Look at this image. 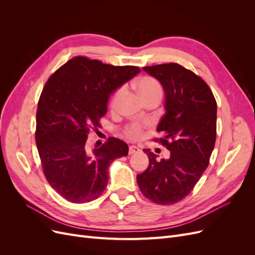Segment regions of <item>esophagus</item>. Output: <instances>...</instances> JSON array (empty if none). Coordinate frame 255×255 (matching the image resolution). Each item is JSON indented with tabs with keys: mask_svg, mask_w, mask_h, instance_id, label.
I'll return each instance as SVG.
<instances>
[{
	"mask_svg": "<svg viewBox=\"0 0 255 255\" xmlns=\"http://www.w3.org/2000/svg\"><path fill=\"white\" fill-rule=\"evenodd\" d=\"M138 152H140L139 148H137L136 145H129L128 154H134V153H138Z\"/></svg>",
	"mask_w": 255,
	"mask_h": 255,
	"instance_id": "1",
	"label": "esophagus"
}]
</instances>
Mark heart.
<instances>
[{"label":"heart","mask_w":255,"mask_h":255,"mask_svg":"<svg viewBox=\"0 0 255 255\" xmlns=\"http://www.w3.org/2000/svg\"><path fill=\"white\" fill-rule=\"evenodd\" d=\"M136 88L138 94H139L140 98L142 100L149 98L151 96H160L161 95V89L159 84L151 78H142L141 80L138 81ZM123 92H125V89L122 87L116 89L113 95L110 98V107L112 110H115L117 107V104L119 102L120 98L122 97ZM143 133V126L141 123L138 122H133L128 125L125 129H123V134H125L126 137H128V139L132 140H138L140 139Z\"/></svg>","instance_id":"1"}]
</instances>
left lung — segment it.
<instances>
[{
	"label": "left lung",
	"mask_w": 255,
	"mask_h": 255,
	"mask_svg": "<svg viewBox=\"0 0 255 255\" xmlns=\"http://www.w3.org/2000/svg\"><path fill=\"white\" fill-rule=\"evenodd\" d=\"M165 91V110L156 130L170 151L157 159L149 149V166L137 175L142 195L156 204H174L187 197L210 164L216 141L217 103L208 85L192 71L169 63L143 67Z\"/></svg>",
	"instance_id": "obj_1"
}]
</instances>
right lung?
<instances>
[{
  "instance_id": "right-lung-1",
  "label": "right lung",
  "mask_w": 255,
  "mask_h": 255,
  "mask_svg": "<svg viewBox=\"0 0 255 255\" xmlns=\"http://www.w3.org/2000/svg\"><path fill=\"white\" fill-rule=\"evenodd\" d=\"M139 72L135 66L75 56L45 83L36 114V144L45 179L67 201L99 198L109 183L110 165L128 155V144L118 138L110 137L91 153L86 141L91 130L99 132L110 96Z\"/></svg>"
}]
</instances>
